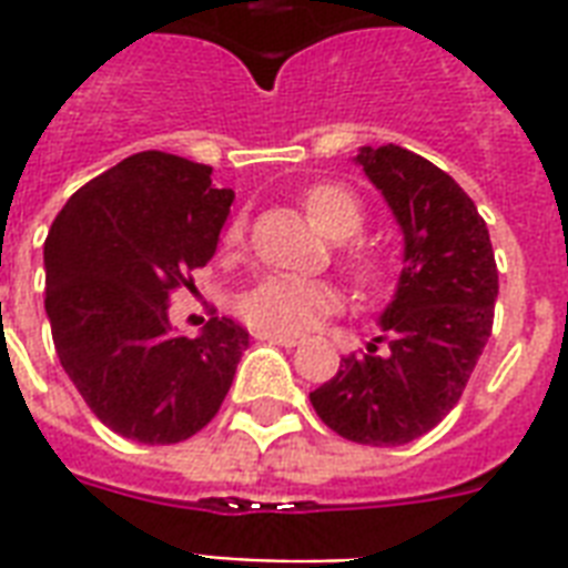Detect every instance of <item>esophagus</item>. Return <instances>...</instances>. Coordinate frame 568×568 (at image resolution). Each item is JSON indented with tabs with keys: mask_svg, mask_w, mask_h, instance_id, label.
I'll list each match as a JSON object with an SVG mask.
<instances>
[{
	"mask_svg": "<svg viewBox=\"0 0 568 568\" xmlns=\"http://www.w3.org/2000/svg\"><path fill=\"white\" fill-rule=\"evenodd\" d=\"M256 338H262V342H274V345L283 347L301 345V336H292V333H267V329H258Z\"/></svg>",
	"mask_w": 568,
	"mask_h": 568,
	"instance_id": "1",
	"label": "esophagus"
}]
</instances>
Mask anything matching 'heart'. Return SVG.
Here are the masks:
<instances>
[{"mask_svg": "<svg viewBox=\"0 0 568 568\" xmlns=\"http://www.w3.org/2000/svg\"><path fill=\"white\" fill-rule=\"evenodd\" d=\"M303 205L312 221L318 223V230L333 241L354 239L363 230V205L342 185H315L306 191ZM244 232H247V221L235 217L223 235L226 247L241 244ZM345 271L359 285H374L386 274V258L368 247H354L345 253ZM336 310L338 292L333 285L288 274H271L258 280L239 301L241 318L247 321L250 327L267 329V333H292V336L318 327L321 321Z\"/></svg>", "mask_w": 568, "mask_h": 568, "instance_id": "heart-1", "label": "heart"}]
</instances>
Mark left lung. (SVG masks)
Here are the masks:
<instances>
[{"label":"left lung","instance_id":"1","mask_svg":"<svg viewBox=\"0 0 568 568\" xmlns=\"http://www.w3.org/2000/svg\"><path fill=\"white\" fill-rule=\"evenodd\" d=\"M356 164L404 232V271L383 336L345 356L310 400L342 439L392 448L457 406L493 336L498 267L477 205L436 164L395 144L363 146Z\"/></svg>","mask_w":568,"mask_h":568}]
</instances>
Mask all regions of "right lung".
<instances>
[{"label": "right lung", "instance_id": "add662e5", "mask_svg": "<svg viewBox=\"0 0 568 568\" xmlns=\"http://www.w3.org/2000/svg\"><path fill=\"white\" fill-rule=\"evenodd\" d=\"M235 200L212 168L146 150L75 191L43 244L47 315L61 368L120 436L173 445L230 392L247 329L212 318L176 336L168 303L217 250Z\"/></svg>", "mask_w": 568, "mask_h": 568}]
</instances>
